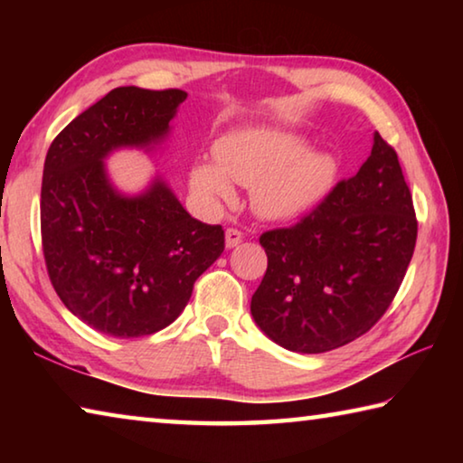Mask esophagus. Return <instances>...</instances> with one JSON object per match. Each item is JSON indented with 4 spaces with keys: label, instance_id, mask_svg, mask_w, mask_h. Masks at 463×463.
<instances>
[{
    "label": "esophagus",
    "instance_id": "esophagus-1",
    "mask_svg": "<svg viewBox=\"0 0 463 463\" xmlns=\"http://www.w3.org/2000/svg\"><path fill=\"white\" fill-rule=\"evenodd\" d=\"M241 241H242L241 231H237V229H226L224 231V245H226V249L237 247Z\"/></svg>",
    "mask_w": 463,
    "mask_h": 463
}]
</instances>
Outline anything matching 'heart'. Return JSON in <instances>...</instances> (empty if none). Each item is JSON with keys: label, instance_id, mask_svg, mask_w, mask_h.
<instances>
[{"label": "heart", "instance_id": "b5f03b06", "mask_svg": "<svg viewBox=\"0 0 463 463\" xmlns=\"http://www.w3.org/2000/svg\"><path fill=\"white\" fill-rule=\"evenodd\" d=\"M308 140L292 130H234L216 140L214 161H195L190 187L208 206L234 198L231 182L250 185V208L263 221H294L315 210L331 192L336 161L308 151Z\"/></svg>", "mask_w": 463, "mask_h": 463}]
</instances>
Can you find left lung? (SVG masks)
<instances>
[{"label":"left lung","instance_id":"1","mask_svg":"<svg viewBox=\"0 0 463 463\" xmlns=\"http://www.w3.org/2000/svg\"><path fill=\"white\" fill-rule=\"evenodd\" d=\"M268 271L250 317L273 343L325 354L370 331L401 288L417 242L398 155L373 132L372 155L317 210L261 234Z\"/></svg>","mask_w":463,"mask_h":463}]
</instances>
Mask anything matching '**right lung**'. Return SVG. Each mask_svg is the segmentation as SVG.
<instances>
[{
    "mask_svg": "<svg viewBox=\"0 0 463 463\" xmlns=\"http://www.w3.org/2000/svg\"><path fill=\"white\" fill-rule=\"evenodd\" d=\"M187 93L116 88L69 122L46 153L41 231L46 269L67 310L116 339L182 315L194 281L224 250L221 224L195 221L161 175L122 192L106 159L165 145Z\"/></svg>",
    "mask_w": 463,
    "mask_h": 463,
    "instance_id": "obj_1",
    "label": "right lung"
}]
</instances>
